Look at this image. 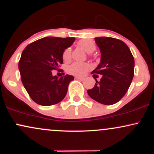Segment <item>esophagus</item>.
<instances>
[{
    "mask_svg": "<svg viewBox=\"0 0 154 154\" xmlns=\"http://www.w3.org/2000/svg\"><path fill=\"white\" fill-rule=\"evenodd\" d=\"M75 79H78V80H80V81L85 80V77H79V76H76Z\"/></svg>",
    "mask_w": 154,
    "mask_h": 154,
    "instance_id": "1",
    "label": "esophagus"
}]
</instances>
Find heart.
Segmentation results:
<instances>
[{"instance_id": "obj_1", "label": "heart", "mask_w": 154, "mask_h": 154, "mask_svg": "<svg viewBox=\"0 0 154 154\" xmlns=\"http://www.w3.org/2000/svg\"><path fill=\"white\" fill-rule=\"evenodd\" d=\"M78 45H79L88 54H91L95 49V44L91 39H82L79 40ZM71 48H67L63 51L62 54L63 60L64 61H69L71 59ZM90 69V65L87 63L74 62L69 66H67L66 70L69 74L75 75H83L87 72Z\"/></svg>"}]
</instances>
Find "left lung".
Segmentation results:
<instances>
[{
    "label": "left lung",
    "instance_id": "obj_1",
    "mask_svg": "<svg viewBox=\"0 0 154 154\" xmlns=\"http://www.w3.org/2000/svg\"><path fill=\"white\" fill-rule=\"evenodd\" d=\"M100 51V61L93 73L102 75L94 88L88 91L91 98L104 105L117 103L126 94L134 76L135 61L122 40L116 38H95Z\"/></svg>",
    "mask_w": 154,
    "mask_h": 154
}]
</instances>
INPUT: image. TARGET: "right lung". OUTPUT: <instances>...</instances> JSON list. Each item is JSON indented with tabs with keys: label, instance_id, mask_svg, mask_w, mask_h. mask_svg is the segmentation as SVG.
<instances>
[{
	"label": "right lung",
	"instance_id": "1",
	"mask_svg": "<svg viewBox=\"0 0 154 154\" xmlns=\"http://www.w3.org/2000/svg\"><path fill=\"white\" fill-rule=\"evenodd\" d=\"M75 40V38L46 37L29 44L23 51L19 62L21 79L35 103L47 106L65 98L74 77L66 75L59 79L51 71L59 69L63 51Z\"/></svg>",
	"mask_w": 154,
	"mask_h": 154
}]
</instances>
